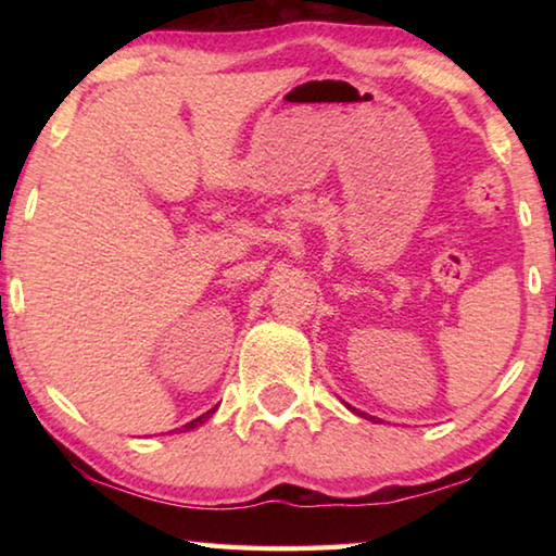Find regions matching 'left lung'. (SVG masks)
<instances>
[{
	"label": "left lung",
	"instance_id": "left-lung-1",
	"mask_svg": "<svg viewBox=\"0 0 556 556\" xmlns=\"http://www.w3.org/2000/svg\"><path fill=\"white\" fill-rule=\"evenodd\" d=\"M357 414H361V412H357ZM361 417H365V414H361ZM370 419H372V421H375V417H370Z\"/></svg>",
	"mask_w": 556,
	"mask_h": 556
}]
</instances>
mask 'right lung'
Returning <instances> with one entry per match:
<instances>
[{"label":"right lung","instance_id":"add662e5","mask_svg":"<svg viewBox=\"0 0 556 556\" xmlns=\"http://www.w3.org/2000/svg\"><path fill=\"white\" fill-rule=\"evenodd\" d=\"M215 412V407L213 409H208V412H205V414H201V417H195L193 421H188V425H184L181 429H178V431H191V429H195V427H201V425H205V421H208L211 419V414Z\"/></svg>","mask_w":556,"mask_h":556}]
</instances>
